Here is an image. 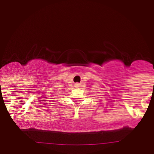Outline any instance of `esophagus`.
<instances>
[{"instance_id": "1", "label": "esophagus", "mask_w": 154, "mask_h": 154, "mask_svg": "<svg viewBox=\"0 0 154 154\" xmlns=\"http://www.w3.org/2000/svg\"><path fill=\"white\" fill-rule=\"evenodd\" d=\"M79 86H80V84H79V83H76L75 84V87H79Z\"/></svg>"}]
</instances>
